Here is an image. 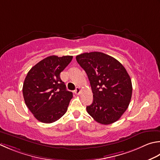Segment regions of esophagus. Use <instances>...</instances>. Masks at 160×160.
<instances>
[{"label":"esophagus","instance_id":"esophagus-1","mask_svg":"<svg viewBox=\"0 0 160 160\" xmlns=\"http://www.w3.org/2000/svg\"><path fill=\"white\" fill-rule=\"evenodd\" d=\"M80 92H81V89L80 88V87H76V90H75L74 93H76V95H79Z\"/></svg>","mask_w":160,"mask_h":160}]
</instances>
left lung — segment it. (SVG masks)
<instances>
[{"label": "left lung", "mask_w": 160, "mask_h": 160, "mask_svg": "<svg viewBox=\"0 0 160 160\" xmlns=\"http://www.w3.org/2000/svg\"><path fill=\"white\" fill-rule=\"evenodd\" d=\"M85 71L93 92V102L87 106L88 114L102 125L113 123L121 117L130 104L132 82L126 68L117 59L101 52L76 56Z\"/></svg>", "instance_id": "8db88e82"}]
</instances>
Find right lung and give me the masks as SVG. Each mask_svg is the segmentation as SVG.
Listing matches in <instances>:
<instances>
[{
	"label": "right lung",
	"instance_id": "right-lung-1",
	"mask_svg": "<svg viewBox=\"0 0 160 160\" xmlns=\"http://www.w3.org/2000/svg\"><path fill=\"white\" fill-rule=\"evenodd\" d=\"M72 59L70 55L49 56L32 67L25 78V102L34 117L42 123H53L67 111L73 93L67 91L60 73Z\"/></svg>",
	"mask_w": 160,
	"mask_h": 160
}]
</instances>
